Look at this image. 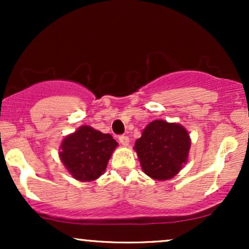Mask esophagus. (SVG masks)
<instances>
[{
    "instance_id": "1",
    "label": "esophagus",
    "mask_w": 249,
    "mask_h": 249,
    "mask_svg": "<svg viewBox=\"0 0 249 249\" xmlns=\"http://www.w3.org/2000/svg\"><path fill=\"white\" fill-rule=\"evenodd\" d=\"M118 139H119V142H121L122 145H124V146H127L128 142H130V139H128V137L124 136V134H123V136H119Z\"/></svg>"
}]
</instances>
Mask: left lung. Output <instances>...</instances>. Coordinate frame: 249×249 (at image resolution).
<instances>
[{"mask_svg":"<svg viewBox=\"0 0 249 249\" xmlns=\"http://www.w3.org/2000/svg\"><path fill=\"white\" fill-rule=\"evenodd\" d=\"M191 141L186 128L179 124L154 121L137 139L134 150L142 168L151 178L167 180L187 161Z\"/></svg>","mask_w":249,"mask_h":249,"instance_id":"8db88e82","label":"left lung"}]
</instances>
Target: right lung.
<instances>
[{"mask_svg":"<svg viewBox=\"0 0 249 249\" xmlns=\"http://www.w3.org/2000/svg\"><path fill=\"white\" fill-rule=\"evenodd\" d=\"M118 142L108 133H102L84 125L65 137L61 145V159L71 173L81 181H91L101 177Z\"/></svg>","mask_w":249,"mask_h":249,"instance_id":"right-lung-1","label":"right lung"}]
</instances>
